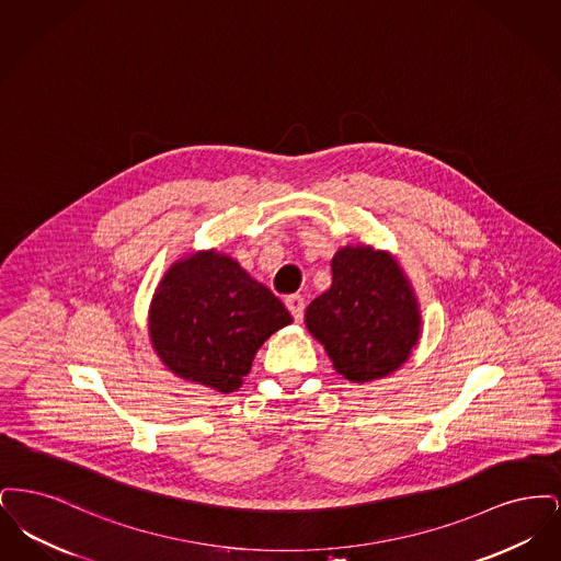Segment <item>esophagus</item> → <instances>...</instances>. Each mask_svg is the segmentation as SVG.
<instances>
[{"label": "esophagus", "mask_w": 561, "mask_h": 561, "mask_svg": "<svg viewBox=\"0 0 561 561\" xmlns=\"http://www.w3.org/2000/svg\"><path fill=\"white\" fill-rule=\"evenodd\" d=\"M286 307H288V311L293 313L294 320H302V316H305V298H302L300 294L288 296V298H286Z\"/></svg>", "instance_id": "1"}]
</instances>
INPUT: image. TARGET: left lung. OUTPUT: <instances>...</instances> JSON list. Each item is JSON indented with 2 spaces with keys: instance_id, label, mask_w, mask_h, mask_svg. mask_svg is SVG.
Listing matches in <instances>:
<instances>
[{
  "instance_id": "obj_1",
  "label": "left lung",
  "mask_w": 561,
  "mask_h": 561,
  "mask_svg": "<svg viewBox=\"0 0 561 561\" xmlns=\"http://www.w3.org/2000/svg\"><path fill=\"white\" fill-rule=\"evenodd\" d=\"M330 265L332 286L305 313L309 332L351 382L396 373L421 336L419 300L400 263L370 245H345Z\"/></svg>"
}]
</instances>
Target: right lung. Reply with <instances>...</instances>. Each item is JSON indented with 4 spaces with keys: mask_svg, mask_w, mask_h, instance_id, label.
I'll return each instance as SVG.
<instances>
[{
    "mask_svg": "<svg viewBox=\"0 0 561 561\" xmlns=\"http://www.w3.org/2000/svg\"><path fill=\"white\" fill-rule=\"evenodd\" d=\"M293 323L284 302L227 254L195 252L161 277L149 336L170 373L218 393L240 389L256 351Z\"/></svg>",
    "mask_w": 561,
    "mask_h": 561,
    "instance_id": "obj_1",
    "label": "right lung"
}]
</instances>
